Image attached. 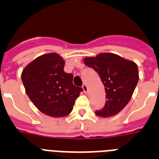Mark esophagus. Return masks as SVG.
Listing matches in <instances>:
<instances>
[{"mask_svg":"<svg viewBox=\"0 0 159 159\" xmlns=\"http://www.w3.org/2000/svg\"><path fill=\"white\" fill-rule=\"evenodd\" d=\"M82 89H83V92H84L85 93H86V92H87V89H88V88H87V85L86 84L82 85Z\"/></svg>","mask_w":159,"mask_h":159,"instance_id":"esophagus-1","label":"esophagus"}]
</instances>
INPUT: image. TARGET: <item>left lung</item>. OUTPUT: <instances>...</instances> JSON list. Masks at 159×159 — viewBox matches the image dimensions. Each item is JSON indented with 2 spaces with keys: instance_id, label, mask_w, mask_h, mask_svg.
I'll return each instance as SVG.
<instances>
[{
  "instance_id": "8db88e82",
  "label": "left lung",
  "mask_w": 159,
  "mask_h": 159,
  "mask_svg": "<svg viewBox=\"0 0 159 159\" xmlns=\"http://www.w3.org/2000/svg\"><path fill=\"white\" fill-rule=\"evenodd\" d=\"M85 64L98 73L106 90V104L96 114L110 117L128 104L139 81L137 64L114 53H104L86 57Z\"/></svg>"
}]
</instances>
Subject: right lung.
Wrapping results in <instances>:
<instances>
[{
    "label": "right lung",
    "instance_id": "1",
    "mask_svg": "<svg viewBox=\"0 0 159 159\" xmlns=\"http://www.w3.org/2000/svg\"><path fill=\"white\" fill-rule=\"evenodd\" d=\"M64 64L57 53L43 54L27 65L21 74L29 98L41 112L52 117L70 114L83 91L73 85V75L63 71Z\"/></svg>",
    "mask_w": 159,
    "mask_h": 159
}]
</instances>
